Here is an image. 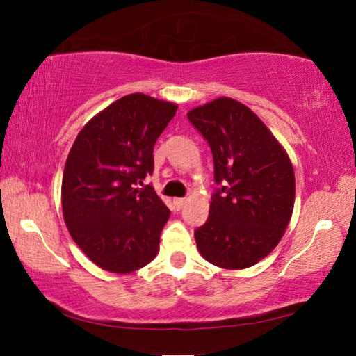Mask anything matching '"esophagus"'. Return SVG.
<instances>
[{
	"mask_svg": "<svg viewBox=\"0 0 356 356\" xmlns=\"http://www.w3.org/2000/svg\"><path fill=\"white\" fill-rule=\"evenodd\" d=\"M185 202H186V200H184V197H177V200H174V207L180 210L185 206Z\"/></svg>",
	"mask_w": 356,
	"mask_h": 356,
	"instance_id": "esophagus-1",
	"label": "esophagus"
}]
</instances>
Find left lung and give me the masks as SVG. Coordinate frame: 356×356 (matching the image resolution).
Returning a JSON list of instances; mask_svg holds the SVG:
<instances>
[{
  "label": "left lung",
  "instance_id": "8db88e82",
  "mask_svg": "<svg viewBox=\"0 0 356 356\" xmlns=\"http://www.w3.org/2000/svg\"><path fill=\"white\" fill-rule=\"evenodd\" d=\"M186 116L209 143L220 186L207 221L195 231L197 250L216 267H251L275 250L291 221V160L267 125L237 100L220 97Z\"/></svg>",
  "mask_w": 356,
  "mask_h": 356
}]
</instances>
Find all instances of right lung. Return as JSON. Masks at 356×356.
Returning <instances> with one entry per match:
<instances>
[{
	"label": "right lung",
	"mask_w": 356,
	"mask_h": 356,
	"mask_svg": "<svg viewBox=\"0 0 356 356\" xmlns=\"http://www.w3.org/2000/svg\"><path fill=\"white\" fill-rule=\"evenodd\" d=\"M177 105L144 94L113 102L84 125L65 160L61 201L74 242L100 268L130 273L159 252L170 209L144 177Z\"/></svg>",
	"instance_id": "right-lung-1"
}]
</instances>
